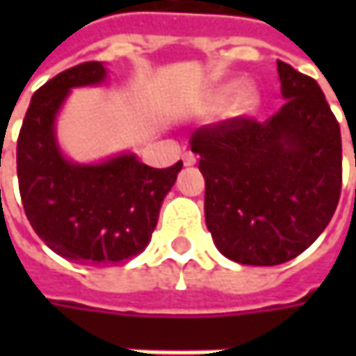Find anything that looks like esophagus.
<instances>
[{"label":"esophagus","mask_w":356,"mask_h":356,"mask_svg":"<svg viewBox=\"0 0 356 356\" xmlns=\"http://www.w3.org/2000/svg\"><path fill=\"white\" fill-rule=\"evenodd\" d=\"M182 160H184L186 166H194V164H196V154L190 152V150H186L184 154H182Z\"/></svg>","instance_id":"obj_1"}]
</instances>
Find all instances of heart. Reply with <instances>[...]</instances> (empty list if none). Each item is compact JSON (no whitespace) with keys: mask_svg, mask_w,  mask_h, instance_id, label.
<instances>
[{"mask_svg":"<svg viewBox=\"0 0 356 356\" xmlns=\"http://www.w3.org/2000/svg\"><path fill=\"white\" fill-rule=\"evenodd\" d=\"M227 89H224L220 92V97H218V103H224V99H226ZM255 90L250 89V87H243V89L238 92V99H236V108H238L239 113H245V111H250L253 104H255Z\"/></svg>","mask_w":356,"mask_h":356,"instance_id":"heart-1","label":"heart"}]
</instances>
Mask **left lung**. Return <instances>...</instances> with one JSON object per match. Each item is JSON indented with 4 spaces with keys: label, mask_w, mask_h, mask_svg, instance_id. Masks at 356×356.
Segmentation results:
<instances>
[{
    "label": "left lung",
    "mask_w": 356,
    "mask_h": 356,
    "mask_svg": "<svg viewBox=\"0 0 356 356\" xmlns=\"http://www.w3.org/2000/svg\"><path fill=\"white\" fill-rule=\"evenodd\" d=\"M285 104L264 122L236 117L190 136L206 180V226L218 250L280 266L331 222L343 184L341 129L315 79L277 61Z\"/></svg>",
    "instance_id": "obj_1"
}]
</instances>
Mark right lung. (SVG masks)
<instances>
[{
    "label": "right lung",
    "mask_w": 356,
    "mask_h": 356,
    "mask_svg": "<svg viewBox=\"0 0 356 356\" xmlns=\"http://www.w3.org/2000/svg\"><path fill=\"white\" fill-rule=\"evenodd\" d=\"M104 79L101 61L75 65L35 90L17 138V180L35 234L61 257L111 266L144 252L182 160L152 168L134 154L79 166L65 160L53 120L69 89Z\"/></svg>",
    "instance_id": "right-lung-1"
}]
</instances>
